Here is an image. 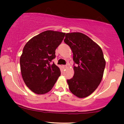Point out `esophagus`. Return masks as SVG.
<instances>
[{
    "label": "esophagus",
    "mask_w": 124,
    "mask_h": 124,
    "mask_svg": "<svg viewBox=\"0 0 124 124\" xmlns=\"http://www.w3.org/2000/svg\"><path fill=\"white\" fill-rule=\"evenodd\" d=\"M62 67L64 68V69H65V68H67V65H63V66H62Z\"/></svg>",
    "instance_id": "obj_1"
}]
</instances>
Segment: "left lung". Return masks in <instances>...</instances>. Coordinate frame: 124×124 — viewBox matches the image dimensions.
Segmentation results:
<instances>
[{
    "instance_id": "left-lung-1",
    "label": "left lung",
    "mask_w": 124,
    "mask_h": 124,
    "mask_svg": "<svg viewBox=\"0 0 124 124\" xmlns=\"http://www.w3.org/2000/svg\"><path fill=\"white\" fill-rule=\"evenodd\" d=\"M65 38L64 41L70 47L74 62L73 77L67 79L69 90L77 97H87L97 89L102 79L106 67L103 51L83 33H67Z\"/></svg>"
}]
</instances>
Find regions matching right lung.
Here are the masks:
<instances>
[{"label":"right lung","mask_w":124,"mask_h":124,"mask_svg":"<svg viewBox=\"0 0 124 124\" xmlns=\"http://www.w3.org/2000/svg\"><path fill=\"white\" fill-rule=\"evenodd\" d=\"M65 34L47 30L32 38L23 47L20 59L22 77L26 85L34 93H48L60 76L59 68L51 62Z\"/></svg>","instance_id":"obj_1"}]
</instances>
